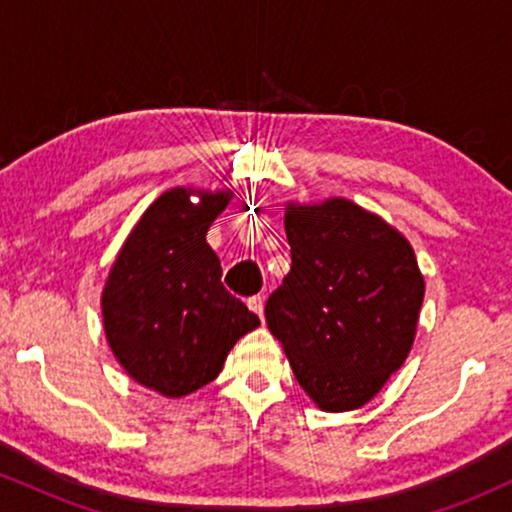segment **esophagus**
<instances>
[{"label": "esophagus", "mask_w": 512, "mask_h": 512, "mask_svg": "<svg viewBox=\"0 0 512 512\" xmlns=\"http://www.w3.org/2000/svg\"><path fill=\"white\" fill-rule=\"evenodd\" d=\"M248 308L255 313L260 320H264V298L262 296H252L248 301Z\"/></svg>", "instance_id": "obj_1"}]
</instances>
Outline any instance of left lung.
Wrapping results in <instances>:
<instances>
[{"label": "left lung", "instance_id": "1", "mask_svg": "<svg viewBox=\"0 0 512 512\" xmlns=\"http://www.w3.org/2000/svg\"><path fill=\"white\" fill-rule=\"evenodd\" d=\"M291 272L269 296L267 327L322 411L368 404L407 361L424 303L414 248L351 199L286 202Z\"/></svg>", "mask_w": 512, "mask_h": 512}]
</instances>
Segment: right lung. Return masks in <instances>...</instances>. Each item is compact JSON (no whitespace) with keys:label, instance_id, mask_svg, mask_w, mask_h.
I'll return each mask as SVG.
<instances>
[{"label":"right lung","instance_id":"add662e5","mask_svg":"<svg viewBox=\"0 0 512 512\" xmlns=\"http://www.w3.org/2000/svg\"><path fill=\"white\" fill-rule=\"evenodd\" d=\"M231 190L170 187L117 252L101 293L103 330L134 383L168 399L209 385L260 317L221 284L207 231Z\"/></svg>","mask_w":512,"mask_h":512}]
</instances>
